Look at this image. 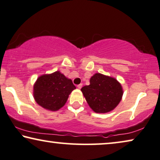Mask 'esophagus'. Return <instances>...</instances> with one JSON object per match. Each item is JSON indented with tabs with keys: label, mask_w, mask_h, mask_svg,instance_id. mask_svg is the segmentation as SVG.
Segmentation results:
<instances>
[{
	"label": "esophagus",
	"mask_w": 160,
	"mask_h": 160,
	"mask_svg": "<svg viewBox=\"0 0 160 160\" xmlns=\"http://www.w3.org/2000/svg\"><path fill=\"white\" fill-rule=\"evenodd\" d=\"M82 87V83H80V84L78 85V88H79V89H80Z\"/></svg>",
	"instance_id": "obj_1"
}]
</instances>
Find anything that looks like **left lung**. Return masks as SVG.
<instances>
[{"label":"left lung","mask_w":160,"mask_h":160,"mask_svg":"<svg viewBox=\"0 0 160 160\" xmlns=\"http://www.w3.org/2000/svg\"><path fill=\"white\" fill-rule=\"evenodd\" d=\"M90 107L96 113L113 110L122 98L120 83L113 78L96 73L90 79V85L81 88Z\"/></svg>","instance_id":"obj_1"}]
</instances>
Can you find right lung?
<instances>
[{
  "mask_svg": "<svg viewBox=\"0 0 160 160\" xmlns=\"http://www.w3.org/2000/svg\"><path fill=\"white\" fill-rule=\"evenodd\" d=\"M75 88L72 81L57 71L38 78L33 93L35 102L40 106L57 111L65 104L69 95Z\"/></svg>",
  "mask_w": 160,
  "mask_h": 160,
  "instance_id": "obj_1",
  "label": "right lung"
}]
</instances>
